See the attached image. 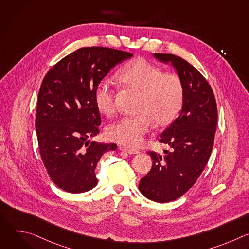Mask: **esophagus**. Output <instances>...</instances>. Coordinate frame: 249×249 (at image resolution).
I'll return each instance as SVG.
<instances>
[{"mask_svg":"<svg viewBox=\"0 0 249 249\" xmlns=\"http://www.w3.org/2000/svg\"><path fill=\"white\" fill-rule=\"evenodd\" d=\"M119 150L122 151V152H126L130 155H136V154H139V151L135 150V149H131V148H127V147H119Z\"/></svg>","mask_w":249,"mask_h":249,"instance_id":"obj_1","label":"esophagus"}]
</instances>
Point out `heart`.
Listing matches in <instances>:
<instances>
[{"label":"heart","mask_w":249,"mask_h":249,"mask_svg":"<svg viewBox=\"0 0 249 249\" xmlns=\"http://www.w3.org/2000/svg\"><path fill=\"white\" fill-rule=\"evenodd\" d=\"M115 78L123 87L139 92L136 102L138 113L121 118L106 132L107 137L117 143L129 147L140 146L154 122L158 126L167 125L181 109L184 97L181 78L173 73H163L160 67L146 59L123 65ZM93 99L101 114L107 117L115 115L116 91L109 80H101L96 85Z\"/></svg>","instance_id":"1"}]
</instances>
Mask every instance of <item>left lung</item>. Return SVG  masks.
Here are the masks:
<instances>
[{
	"label": "left lung",
	"instance_id": "8db88e82",
	"mask_svg": "<svg viewBox=\"0 0 249 249\" xmlns=\"http://www.w3.org/2000/svg\"><path fill=\"white\" fill-rule=\"evenodd\" d=\"M154 55L171 63L184 85L182 109L160 140L171 151H164V156L148 152L153 166L139 184L146 198L167 203L186 193L205 168L214 146L218 110L211 86L196 68L172 54Z\"/></svg>",
	"mask_w": 249,
	"mask_h": 249
}]
</instances>
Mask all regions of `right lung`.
<instances>
[{
    "mask_svg": "<svg viewBox=\"0 0 249 249\" xmlns=\"http://www.w3.org/2000/svg\"><path fill=\"white\" fill-rule=\"evenodd\" d=\"M132 53L85 47L54 65L44 77L37 99L35 129L44 166L64 191L82 193L97 184L95 167L102 155L116 144H100L89 138L101 123L93 90L111 68Z\"/></svg>",
    "mask_w": 249,
    "mask_h": 249,
    "instance_id": "1",
    "label": "right lung"
}]
</instances>
